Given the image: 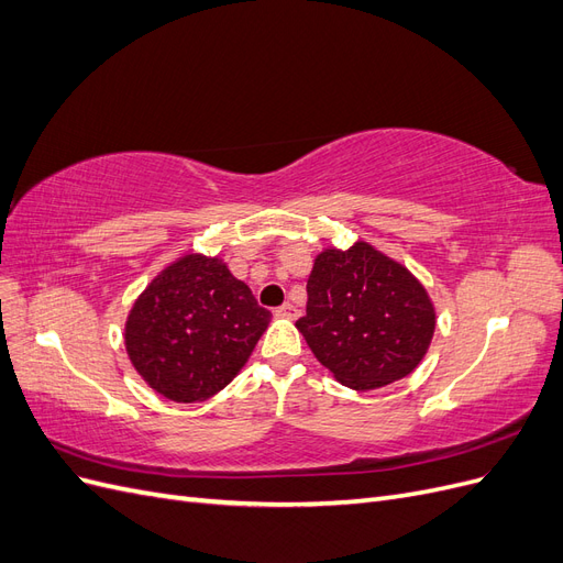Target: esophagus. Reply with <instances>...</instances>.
<instances>
[{"label":"esophagus","instance_id":"obj_1","mask_svg":"<svg viewBox=\"0 0 563 563\" xmlns=\"http://www.w3.org/2000/svg\"><path fill=\"white\" fill-rule=\"evenodd\" d=\"M277 317H286V319H296L298 317V308L294 302H284L282 308H277Z\"/></svg>","mask_w":563,"mask_h":563}]
</instances>
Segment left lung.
I'll use <instances>...</instances> for the list:
<instances>
[{
  "instance_id": "8db88e82",
  "label": "left lung",
  "mask_w": 563,
  "mask_h": 563,
  "mask_svg": "<svg viewBox=\"0 0 563 563\" xmlns=\"http://www.w3.org/2000/svg\"><path fill=\"white\" fill-rule=\"evenodd\" d=\"M317 360L356 391L406 378L428 352L437 314L424 286L366 242L323 249L296 321Z\"/></svg>"
}]
</instances>
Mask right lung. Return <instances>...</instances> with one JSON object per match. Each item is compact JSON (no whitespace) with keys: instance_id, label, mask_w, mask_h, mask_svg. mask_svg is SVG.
I'll return each instance as SVG.
<instances>
[{"instance_id":"1","label":"right lung","mask_w":563,"mask_h":563,"mask_svg":"<svg viewBox=\"0 0 563 563\" xmlns=\"http://www.w3.org/2000/svg\"><path fill=\"white\" fill-rule=\"evenodd\" d=\"M269 319L223 261L187 253L133 302L124 345L152 389L195 404L218 395L242 371Z\"/></svg>"}]
</instances>
